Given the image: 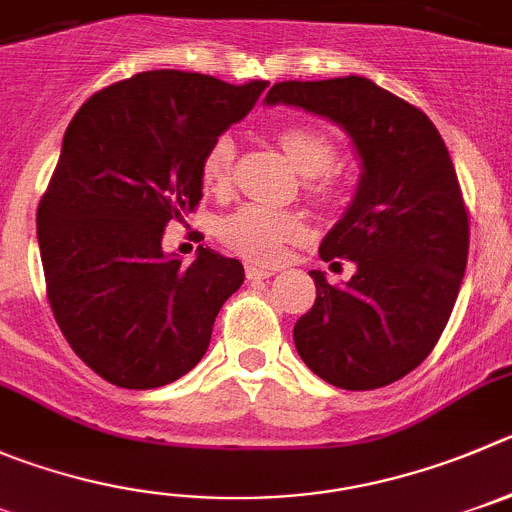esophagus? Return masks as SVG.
I'll use <instances>...</instances> for the list:
<instances>
[{
    "label": "esophagus",
    "mask_w": 512,
    "mask_h": 512,
    "mask_svg": "<svg viewBox=\"0 0 512 512\" xmlns=\"http://www.w3.org/2000/svg\"><path fill=\"white\" fill-rule=\"evenodd\" d=\"M275 270L272 267H260V265H247V280H265L272 278Z\"/></svg>",
    "instance_id": "1"
}]
</instances>
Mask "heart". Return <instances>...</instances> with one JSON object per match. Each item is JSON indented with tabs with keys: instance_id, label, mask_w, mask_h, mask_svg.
<instances>
[{
	"instance_id": "b5f03b06",
	"label": "heart",
	"mask_w": 512,
	"mask_h": 512,
	"mask_svg": "<svg viewBox=\"0 0 512 512\" xmlns=\"http://www.w3.org/2000/svg\"><path fill=\"white\" fill-rule=\"evenodd\" d=\"M278 141L295 169L303 176H313L310 189L326 194L328 181L321 179L336 161V146L326 133L310 126H288L278 133ZM234 166V141L222 133L209 143L202 159V181L209 189H224L232 179ZM303 217L295 212L262 207V204H245L219 222V237L224 245L250 257L255 262H278L283 257L285 245L298 240L303 234Z\"/></svg>"
}]
</instances>
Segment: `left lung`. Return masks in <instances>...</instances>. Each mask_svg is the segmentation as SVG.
<instances>
[{"mask_svg":"<svg viewBox=\"0 0 512 512\" xmlns=\"http://www.w3.org/2000/svg\"><path fill=\"white\" fill-rule=\"evenodd\" d=\"M265 105L331 121L361 166L318 250L356 272L333 288L310 270L315 303L293 328L298 356L338 389L394 384L432 353L465 278L470 224L447 146L419 108L361 75L275 83Z\"/></svg>","mask_w":512,"mask_h":512,"instance_id":"left-lung-1","label":"left lung"}]
</instances>
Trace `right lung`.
<instances>
[{
    "label": "right lung",
    "instance_id": "obj_1",
    "mask_svg": "<svg viewBox=\"0 0 512 512\" xmlns=\"http://www.w3.org/2000/svg\"><path fill=\"white\" fill-rule=\"evenodd\" d=\"M267 85L148 70L95 93L70 121L37 209V242L57 326L105 381L156 389L207 353L245 267L209 247L181 265L161 240L202 199L209 143Z\"/></svg>",
    "mask_w": 512,
    "mask_h": 512
}]
</instances>
